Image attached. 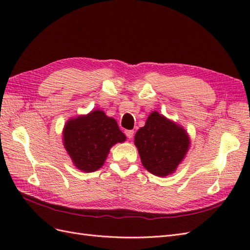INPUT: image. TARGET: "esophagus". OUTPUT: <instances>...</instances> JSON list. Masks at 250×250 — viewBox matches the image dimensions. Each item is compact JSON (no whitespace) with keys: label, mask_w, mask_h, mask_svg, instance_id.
Here are the masks:
<instances>
[{"label":"esophagus","mask_w":250,"mask_h":250,"mask_svg":"<svg viewBox=\"0 0 250 250\" xmlns=\"http://www.w3.org/2000/svg\"><path fill=\"white\" fill-rule=\"evenodd\" d=\"M125 134H126V137L130 140V139H132V137H133L134 131H133V130H126V131H125Z\"/></svg>","instance_id":"esophagus-1"}]
</instances>
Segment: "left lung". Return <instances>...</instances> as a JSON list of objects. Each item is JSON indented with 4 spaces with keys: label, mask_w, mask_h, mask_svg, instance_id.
I'll use <instances>...</instances> for the list:
<instances>
[{
    "label": "left lung",
    "mask_w": 250,
    "mask_h": 250,
    "mask_svg": "<svg viewBox=\"0 0 250 250\" xmlns=\"http://www.w3.org/2000/svg\"><path fill=\"white\" fill-rule=\"evenodd\" d=\"M134 144L144 167L156 176L165 177L174 173L184 160L190 140L183 127L153 111L145 126L135 133Z\"/></svg>",
    "instance_id": "1"
}]
</instances>
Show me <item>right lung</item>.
Returning <instances> with one entry per match:
<instances>
[{
	"label": "right lung",
	"mask_w": 250,
	"mask_h": 250,
	"mask_svg": "<svg viewBox=\"0 0 250 250\" xmlns=\"http://www.w3.org/2000/svg\"><path fill=\"white\" fill-rule=\"evenodd\" d=\"M125 134L115 119L102 110L90 111L67 121L63 128V145L77 169L94 172L100 169L117 143H123Z\"/></svg>",
	"instance_id": "right-lung-1"
}]
</instances>
